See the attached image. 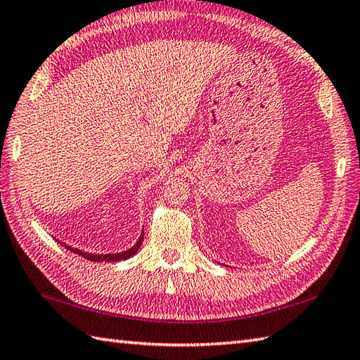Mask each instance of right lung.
Listing matches in <instances>:
<instances>
[{"label":"right lung","mask_w":360,"mask_h":360,"mask_svg":"<svg viewBox=\"0 0 360 360\" xmlns=\"http://www.w3.org/2000/svg\"><path fill=\"white\" fill-rule=\"evenodd\" d=\"M143 234H145V233H143V231H141L139 240L135 242V245L131 246L129 250L122 251V252H114V254H94V252L82 251V250H78V248H74V246H69V245L65 243V242H60V240H58V243L63 245L65 248H68L69 251L75 252V254H78V255H82V257H84V259H87V260H91V262H120V260L129 259V257H132V255H135V254L139 252L140 246H141V243H143Z\"/></svg>","instance_id":"right-lung-1"}]
</instances>
